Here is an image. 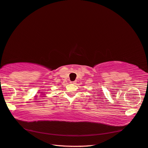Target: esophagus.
Segmentation results:
<instances>
[{"label": "esophagus", "instance_id": "1", "mask_svg": "<svg viewBox=\"0 0 148 148\" xmlns=\"http://www.w3.org/2000/svg\"><path fill=\"white\" fill-rule=\"evenodd\" d=\"M71 84H76V81H73V82H70Z\"/></svg>", "mask_w": 148, "mask_h": 148}]
</instances>
